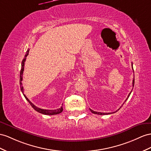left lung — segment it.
<instances>
[{
    "label": "left lung",
    "instance_id": "obj_1",
    "mask_svg": "<svg viewBox=\"0 0 151 151\" xmlns=\"http://www.w3.org/2000/svg\"><path fill=\"white\" fill-rule=\"evenodd\" d=\"M132 66H133V64H132ZM134 79L133 78V87H134ZM131 92L129 94V95L127 96V99H126V100L127 99V98H128L129 97V96H130V94H131ZM90 110H91V111L92 113H93V114H98V115H108V114H112V113H103V112H98V111H94V110H91V109H90ZM115 111V112H116ZM113 113H115V111L114 112H113Z\"/></svg>",
    "mask_w": 151,
    "mask_h": 151
}]
</instances>
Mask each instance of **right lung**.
<instances>
[{"mask_svg": "<svg viewBox=\"0 0 151 151\" xmlns=\"http://www.w3.org/2000/svg\"><path fill=\"white\" fill-rule=\"evenodd\" d=\"M29 49L27 50V51L26 53H25V55L24 57V59H23L22 62V68H21V70H20V88H21V91L22 92L23 94H24V97L25 98V99L27 100L28 102L30 103V105H31V106L33 108V109L35 110L36 111H37V112L39 113H41L42 114H45V115H56V114H59L60 113H61L62 111L63 110V106H62L60 109H57V110H45V109H40V108H38L37 106H36L35 105H34L33 103H32L30 102V101H29V99L27 98V96L24 94V87H23L22 86V81L23 79V73H24V64H25V62L26 60V57H27V55H29Z\"/></svg>", "mask_w": 151, "mask_h": 151, "instance_id": "right-lung-1", "label": "right lung"}]
</instances>
